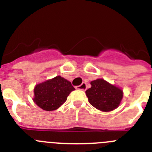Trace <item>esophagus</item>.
Instances as JSON below:
<instances>
[{"mask_svg": "<svg viewBox=\"0 0 152 152\" xmlns=\"http://www.w3.org/2000/svg\"><path fill=\"white\" fill-rule=\"evenodd\" d=\"M76 89L77 90H80V91H85L87 89V84L86 83H82V84H80V85L77 86L76 87Z\"/></svg>", "mask_w": 152, "mask_h": 152, "instance_id": "esophagus-1", "label": "esophagus"}]
</instances>
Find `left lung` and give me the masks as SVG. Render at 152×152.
<instances>
[{
    "label": "left lung",
    "instance_id": "8db88e82",
    "mask_svg": "<svg viewBox=\"0 0 152 152\" xmlns=\"http://www.w3.org/2000/svg\"><path fill=\"white\" fill-rule=\"evenodd\" d=\"M91 84V88L85 93L93 107L103 112H110L120 105L123 97L121 88L102 78L92 80Z\"/></svg>",
    "mask_w": 152,
    "mask_h": 152
}]
</instances>
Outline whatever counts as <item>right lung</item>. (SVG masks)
<instances>
[{
	"instance_id": "right-lung-1",
	"label": "right lung",
	"mask_w": 152,
	"mask_h": 152,
	"mask_svg": "<svg viewBox=\"0 0 152 152\" xmlns=\"http://www.w3.org/2000/svg\"><path fill=\"white\" fill-rule=\"evenodd\" d=\"M75 90L69 80L58 75L36 84L33 100L44 110H56L66 101L70 93Z\"/></svg>"
}]
</instances>
